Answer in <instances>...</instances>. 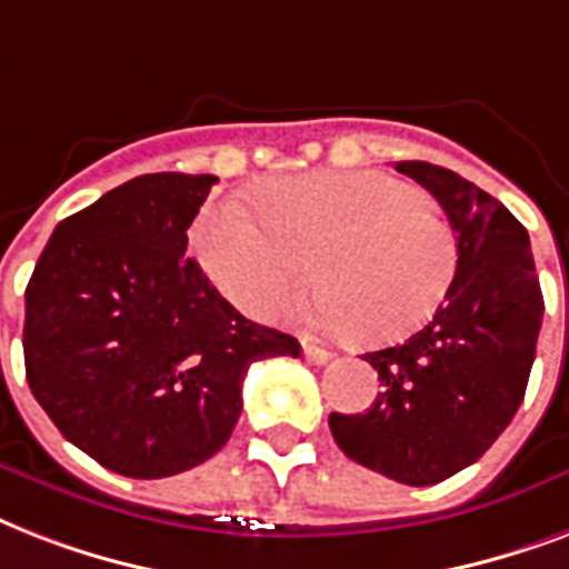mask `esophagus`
<instances>
[{"instance_id":"esophagus-1","label":"esophagus","mask_w":569,"mask_h":569,"mask_svg":"<svg viewBox=\"0 0 569 569\" xmlns=\"http://www.w3.org/2000/svg\"><path fill=\"white\" fill-rule=\"evenodd\" d=\"M302 356H306V359L311 365H326V362H329V359H332V353H329V350L311 345L308 338H302Z\"/></svg>"}]
</instances>
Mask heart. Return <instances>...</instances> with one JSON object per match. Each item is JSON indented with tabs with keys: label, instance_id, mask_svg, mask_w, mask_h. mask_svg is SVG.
Here are the masks:
<instances>
[{
	"label": "heart",
	"instance_id": "b5f03b06",
	"mask_svg": "<svg viewBox=\"0 0 569 569\" xmlns=\"http://www.w3.org/2000/svg\"><path fill=\"white\" fill-rule=\"evenodd\" d=\"M196 249L216 288L258 320L288 315L317 276V320L362 347L421 329L460 258L433 198L382 171L279 180L261 196V216L219 198L198 219Z\"/></svg>",
	"mask_w": 569,
	"mask_h": 569
}]
</instances>
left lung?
Returning <instances> with one entry per match:
<instances>
[{"mask_svg":"<svg viewBox=\"0 0 569 569\" xmlns=\"http://www.w3.org/2000/svg\"><path fill=\"white\" fill-rule=\"evenodd\" d=\"M448 213L457 272L430 323L403 345L365 353L382 391L362 416H329L338 448L409 487L472 466L526 398L543 323L528 231L508 207L457 171L398 162Z\"/></svg>","mask_w":569,"mask_h":569,"instance_id":"obj_1","label":"left lung"}]
</instances>
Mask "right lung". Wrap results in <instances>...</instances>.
I'll return each instance as SVG.
<instances>
[{"label": "right lung", "instance_id": "add662e5", "mask_svg": "<svg viewBox=\"0 0 569 569\" xmlns=\"http://www.w3.org/2000/svg\"><path fill=\"white\" fill-rule=\"evenodd\" d=\"M213 174L157 171L56 224L26 288L34 400L61 436L127 478L210 460L243 409L249 365L299 356L252 323L187 258Z\"/></svg>", "mask_w": 569, "mask_h": 569}]
</instances>
